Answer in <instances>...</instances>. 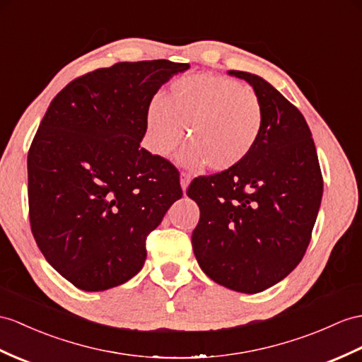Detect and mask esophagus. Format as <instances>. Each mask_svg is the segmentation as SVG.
<instances>
[{"mask_svg": "<svg viewBox=\"0 0 362 362\" xmlns=\"http://www.w3.org/2000/svg\"><path fill=\"white\" fill-rule=\"evenodd\" d=\"M190 176L187 175V173H181V176H180V181H181V189H182V192H186L187 190V187H189V184H190Z\"/></svg>", "mask_w": 362, "mask_h": 362, "instance_id": "esophagus-1", "label": "esophagus"}]
</instances>
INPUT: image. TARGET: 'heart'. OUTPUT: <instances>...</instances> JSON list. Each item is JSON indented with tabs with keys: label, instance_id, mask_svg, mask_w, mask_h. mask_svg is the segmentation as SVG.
I'll list each match as a JSON object with an SVG mask.
<instances>
[{
	"label": "heart",
	"instance_id": "obj_1",
	"mask_svg": "<svg viewBox=\"0 0 362 362\" xmlns=\"http://www.w3.org/2000/svg\"><path fill=\"white\" fill-rule=\"evenodd\" d=\"M264 122L262 104L249 87L221 75L198 74L175 79L163 100L147 105L146 146L167 158L187 126L190 138L178 161L197 169L228 170L241 164L257 146Z\"/></svg>",
	"mask_w": 362,
	"mask_h": 362
}]
</instances>
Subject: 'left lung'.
<instances>
[{
	"label": "left lung",
	"mask_w": 362,
	"mask_h": 362,
	"mask_svg": "<svg viewBox=\"0 0 362 362\" xmlns=\"http://www.w3.org/2000/svg\"><path fill=\"white\" fill-rule=\"evenodd\" d=\"M227 74L245 79L258 95L262 130L241 164L190 184L187 195L199 207L192 245L215 283L259 293L301 262L321 206L322 176L303 113L264 78Z\"/></svg>",
	"instance_id": "1"
}]
</instances>
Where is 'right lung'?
I'll return each mask as SVG.
<instances>
[{"mask_svg": "<svg viewBox=\"0 0 362 362\" xmlns=\"http://www.w3.org/2000/svg\"><path fill=\"white\" fill-rule=\"evenodd\" d=\"M169 59L118 63L67 84L28 155L30 227L44 258L86 292L143 269L146 236L182 197L180 176L141 147L147 105L173 75Z\"/></svg>", "mask_w": 362, "mask_h": 362, "instance_id": "obj_1", "label": "right lung"}]
</instances>
